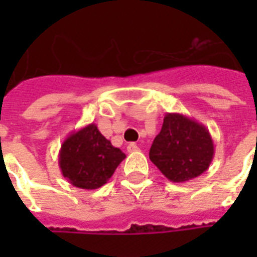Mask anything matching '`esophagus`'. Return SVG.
<instances>
[{
    "label": "esophagus",
    "mask_w": 257,
    "mask_h": 257,
    "mask_svg": "<svg viewBox=\"0 0 257 257\" xmlns=\"http://www.w3.org/2000/svg\"><path fill=\"white\" fill-rule=\"evenodd\" d=\"M126 150H128V153H135V151L139 150V147H138L136 143H129L128 147H126Z\"/></svg>",
    "instance_id": "34e87169"
}]
</instances>
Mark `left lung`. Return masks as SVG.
Segmentation results:
<instances>
[{
  "instance_id": "1",
  "label": "left lung",
  "mask_w": 257,
  "mask_h": 257,
  "mask_svg": "<svg viewBox=\"0 0 257 257\" xmlns=\"http://www.w3.org/2000/svg\"><path fill=\"white\" fill-rule=\"evenodd\" d=\"M215 147L209 131L193 118L168 112L150 149V160L173 183L197 178L209 168Z\"/></svg>"
}]
</instances>
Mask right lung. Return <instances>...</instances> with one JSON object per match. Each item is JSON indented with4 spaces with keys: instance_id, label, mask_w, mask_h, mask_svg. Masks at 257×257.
Returning <instances> with one entry per match:
<instances>
[{
    "instance_id": "obj_1",
    "label": "right lung",
    "mask_w": 257,
    "mask_h": 257,
    "mask_svg": "<svg viewBox=\"0 0 257 257\" xmlns=\"http://www.w3.org/2000/svg\"><path fill=\"white\" fill-rule=\"evenodd\" d=\"M125 157L95 123H89L66 138L59 151V167L74 187L96 190L110 180Z\"/></svg>"
}]
</instances>
